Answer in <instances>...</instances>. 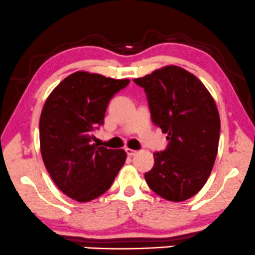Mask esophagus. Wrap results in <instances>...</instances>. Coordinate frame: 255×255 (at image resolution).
<instances>
[{"instance_id": "34e87169", "label": "esophagus", "mask_w": 255, "mask_h": 255, "mask_svg": "<svg viewBox=\"0 0 255 255\" xmlns=\"http://www.w3.org/2000/svg\"><path fill=\"white\" fill-rule=\"evenodd\" d=\"M125 151H127V154L128 155V156H134V155L137 154V150H133V149H130V148L125 149Z\"/></svg>"}]
</instances>
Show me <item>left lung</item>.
Listing matches in <instances>:
<instances>
[{
  "instance_id": "obj_1",
  "label": "left lung",
  "mask_w": 255,
  "mask_h": 255,
  "mask_svg": "<svg viewBox=\"0 0 255 255\" xmlns=\"http://www.w3.org/2000/svg\"><path fill=\"white\" fill-rule=\"evenodd\" d=\"M133 82L144 88L151 119L167 133L166 150L154 152L148 186L170 202H184L204 186L218 150L221 121L214 98L202 81L167 65Z\"/></svg>"
}]
</instances>
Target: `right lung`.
<instances>
[{
  "mask_svg": "<svg viewBox=\"0 0 255 255\" xmlns=\"http://www.w3.org/2000/svg\"><path fill=\"white\" fill-rule=\"evenodd\" d=\"M130 80L76 71L51 92L39 122L40 151L56 186L76 202L106 192L124 166L127 152L92 143L111 99Z\"/></svg>",
  "mask_w": 255,
  "mask_h": 255,
  "instance_id": "1",
  "label": "right lung"
}]
</instances>
